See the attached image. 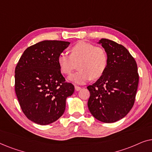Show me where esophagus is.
<instances>
[{
    "instance_id": "esophagus-1",
    "label": "esophagus",
    "mask_w": 152,
    "mask_h": 152,
    "mask_svg": "<svg viewBox=\"0 0 152 152\" xmlns=\"http://www.w3.org/2000/svg\"><path fill=\"white\" fill-rule=\"evenodd\" d=\"M75 91H80V89H81V87L78 86H75Z\"/></svg>"
}]
</instances>
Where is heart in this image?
Masks as SVG:
<instances>
[{
	"instance_id": "obj_1",
	"label": "heart",
	"mask_w": 152,
	"mask_h": 152,
	"mask_svg": "<svg viewBox=\"0 0 152 152\" xmlns=\"http://www.w3.org/2000/svg\"><path fill=\"white\" fill-rule=\"evenodd\" d=\"M69 53L70 55L60 54L57 63L62 73L70 75L74 70L75 64L80 61V70L69 77V80L72 82L82 84L92 78L98 79L107 69L108 57L102 48L85 41H79L70 48Z\"/></svg>"
}]
</instances>
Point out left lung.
Returning a JSON list of instances; mask_svg holds the SVG:
<instances>
[{
  "instance_id": "1",
  "label": "left lung",
  "mask_w": 152,
  "mask_h": 152,
  "mask_svg": "<svg viewBox=\"0 0 152 152\" xmlns=\"http://www.w3.org/2000/svg\"><path fill=\"white\" fill-rule=\"evenodd\" d=\"M107 53L108 64L102 76L87 87L88 107L93 117L105 123L127 115L134 104L139 75L134 58L122 45L107 39L98 42Z\"/></svg>"
}]
</instances>
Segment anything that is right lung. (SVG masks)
Returning a JSON list of instances; mask_svg holds the SVG:
<instances>
[{
  "mask_svg": "<svg viewBox=\"0 0 152 152\" xmlns=\"http://www.w3.org/2000/svg\"><path fill=\"white\" fill-rule=\"evenodd\" d=\"M70 42L43 41L24 51L15 68V92L23 112L31 121L46 125L57 120L66 100L74 93L61 73L57 58Z\"/></svg>",
  "mask_w": 152,
  "mask_h": 152,
  "instance_id": "right-lung-1",
  "label": "right lung"
}]
</instances>
